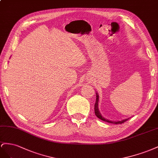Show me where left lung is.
I'll list each match as a JSON object with an SVG mask.
<instances>
[{
	"label": "left lung",
	"instance_id": "1",
	"mask_svg": "<svg viewBox=\"0 0 158 158\" xmlns=\"http://www.w3.org/2000/svg\"><path fill=\"white\" fill-rule=\"evenodd\" d=\"M96 102H95V104H94V113H95V115L98 117V118L99 119H101L103 121L105 122H106V123H112V124H123L124 123V122L127 121L129 118H126L124 120H120V121H112V120H109L108 119H106L104 117H102V116L101 115V114L100 113V112H99V110H98V98H99V96L97 93H96Z\"/></svg>",
	"mask_w": 158,
	"mask_h": 158
}]
</instances>
